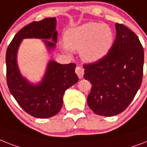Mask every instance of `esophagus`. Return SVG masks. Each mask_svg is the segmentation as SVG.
Returning <instances> with one entry per match:
<instances>
[{"mask_svg":"<svg viewBox=\"0 0 147 147\" xmlns=\"http://www.w3.org/2000/svg\"><path fill=\"white\" fill-rule=\"evenodd\" d=\"M76 72L78 75V78H82L83 77V75H84V69H83L82 66L78 65L76 68Z\"/></svg>","mask_w":147,"mask_h":147,"instance_id":"34e87169","label":"esophagus"}]
</instances>
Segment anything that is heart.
Instances as JSON below:
<instances>
[{
    "mask_svg": "<svg viewBox=\"0 0 147 147\" xmlns=\"http://www.w3.org/2000/svg\"><path fill=\"white\" fill-rule=\"evenodd\" d=\"M63 49L66 53L80 51L84 60L99 61L109 52L114 34L108 25L90 22L69 28L65 32Z\"/></svg>",
    "mask_w": 147,
    "mask_h": 147,
    "instance_id": "heart-1",
    "label": "heart"
}]
</instances>
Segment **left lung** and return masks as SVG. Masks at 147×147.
I'll return each instance as SVG.
<instances>
[{"label": "left lung", "mask_w": 147, "mask_h": 147, "mask_svg": "<svg viewBox=\"0 0 147 147\" xmlns=\"http://www.w3.org/2000/svg\"><path fill=\"white\" fill-rule=\"evenodd\" d=\"M116 37L102 59L84 64V79L92 87L88 96L90 109L97 115L113 116L122 113L141 85L144 52L135 33L115 23Z\"/></svg>", "instance_id": "left-lung-1"}]
</instances>
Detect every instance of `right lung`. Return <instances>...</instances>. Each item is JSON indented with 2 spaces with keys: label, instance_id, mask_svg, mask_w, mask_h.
<instances>
[{
  "label": "right lung",
  "instance_id": "obj_1",
  "mask_svg": "<svg viewBox=\"0 0 147 147\" xmlns=\"http://www.w3.org/2000/svg\"><path fill=\"white\" fill-rule=\"evenodd\" d=\"M56 22V18H46L23 27L16 34L6 53L7 82L9 91L25 112L38 119L50 118L60 111L65 90L78 81L75 72L76 65L72 63L62 65L51 60L42 82L33 85L20 73L16 54L22 39L28 38L51 39L53 42L44 41L49 49L53 48L57 41Z\"/></svg>",
  "mask_w": 147,
  "mask_h": 147
}]
</instances>
